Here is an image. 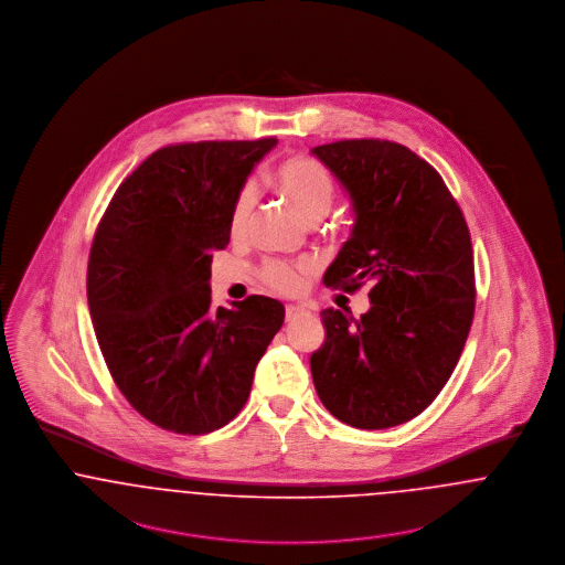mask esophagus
I'll use <instances>...</instances> for the list:
<instances>
[{
	"instance_id": "1",
	"label": "esophagus",
	"mask_w": 565,
	"mask_h": 565,
	"mask_svg": "<svg viewBox=\"0 0 565 565\" xmlns=\"http://www.w3.org/2000/svg\"><path fill=\"white\" fill-rule=\"evenodd\" d=\"M307 311H309V309L302 307V305H288V307H286V320L292 322L298 316H302V313H307Z\"/></svg>"
}]
</instances>
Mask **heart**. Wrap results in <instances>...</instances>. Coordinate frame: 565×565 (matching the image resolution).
<instances>
[{"label":"heart","instance_id":"heart-1","mask_svg":"<svg viewBox=\"0 0 565 565\" xmlns=\"http://www.w3.org/2000/svg\"><path fill=\"white\" fill-rule=\"evenodd\" d=\"M275 178H277V186L281 190V194L309 222L316 217H323L330 212V207L334 203L337 186H334L330 171L323 167L322 162L316 161L311 157H292L277 167ZM256 201H258V186L254 180H247L242 190L237 192L231 220H228L231 233L235 237H239L249 228L252 215L256 210ZM311 270H313V265L309 260L288 263V260L270 258L263 263L260 277L273 290L284 292V295H295L305 286V277Z\"/></svg>","mask_w":565,"mask_h":565}]
</instances>
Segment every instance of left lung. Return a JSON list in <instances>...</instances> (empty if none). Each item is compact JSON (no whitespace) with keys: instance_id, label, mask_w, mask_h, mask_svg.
Wrapping results in <instances>:
<instances>
[{"instance_id":"1","label":"left lung","mask_w":565,"mask_h":565,"mask_svg":"<svg viewBox=\"0 0 565 565\" xmlns=\"http://www.w3.org/2000/svg\"><path fill=\"white\" fill-rule=\"evenodd\" d=\"M311 152L355 212L323 284L343 292L371 284V309L358 320L323 309L313 383L348 426H401L434 403L466 345L477 296L470 231L438 171L406 146L341 139Z\"/></svg>"}]
</instances>
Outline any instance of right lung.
Segmentation results:
<instances>
[{"instance_id":"1","label":"right lung","mask_w":565,"mask_h":565,"mask_svg":"<svg viewBox=\"0 0 565 565\" xmlns=\"http://www.w3.org/2000/svg\"><path fill=\"white\" fill-rule=\"evenodd\" d=\"M275 137L164 146L118 186L86 270L97 343L150 424L207 434L237 417L286 309L252 295L212 307V252L231 242L245 178Z\"/></svg>"}]
</instances>
